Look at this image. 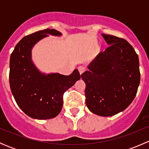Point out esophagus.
<instances>
[{
	"mask_svg": "<svg viewBox=\"0 0 149 149\" xmlns=\"http://www.w3.org/2000/svg\"><path fill=\"white\" fill-rule=\"evenodd\" d=\"M78 69H79V73H81H81H83L84 71H85V67H84V66H79V68H78Z\"/></svg>",
	"mask_w": 149,
	"mask_h": 149,
	"instance_id": "esophagus-1",
	"label": "esophagus"
}]
</instances>
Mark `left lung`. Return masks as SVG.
<instances>
[{
	"label": "left lung",
	"instance_id": "1",
	"mask_svg": "<svg viewBox=\"0 0 149 149\" xmlns=\"http://www.w3.org/2000/svg\"><path fill=\"white\" fill-rule=\"evenodd\" d=\"M109 47L98 54L81 74L86 104L97 115L109 117L125 110L137 93L141 74L139 56L125 39L102 34Z\"/></svg>",
	"mask_w": 149,
	"mask_h": 149
}]
</instances>
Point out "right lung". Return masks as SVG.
<instances>
[{
    "mask_svg": "<svg viewBox=\"0 0 149 149\" xmlns=\"http://www.w3.org/2000/svg\"><path fill=\"white\" fill-rule=\"evenodd\" d=\"M48 34L61 36L55 29L40 30L26 36L16 45L10 55L9 84L18 106L26 115L37 120L50 119L61 112L63 94L79 80L75 69L69 76L42 73L31 61V49Z\"/></svg>",
    "mask_w": 149,
    "mask_h": 149,
    "instance_id": "right-lung-1",
    "label": "right lung"
}]
</instances>
